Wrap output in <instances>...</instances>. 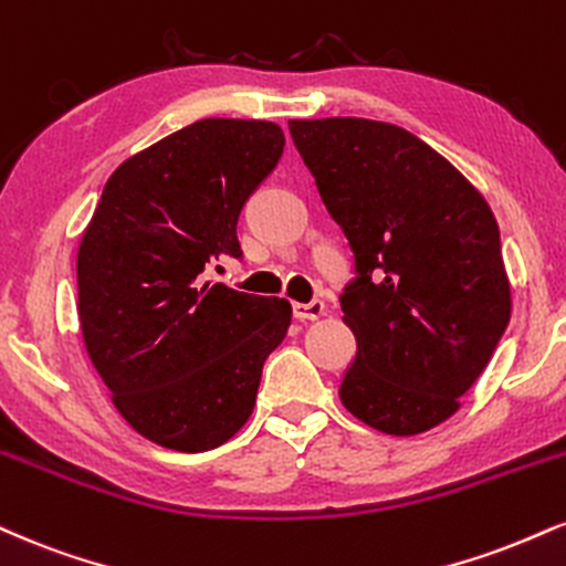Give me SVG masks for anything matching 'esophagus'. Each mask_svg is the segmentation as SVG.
<instances>
[{
  "label": "esophagus",
  "instance_id": "34e87169",
  "mask_svg": "<svg viewBox=\"0 0 566 566\" xmlns=\"http://www.w3.org/2000/svg\"><path fill=\"white\" fill-rule=\"evenodd\" d=\"M292 316L297 322H316V318L324 316V303L311 301V303H292Z\"/></svg>",
  "mask_w": 566,
  "mask_h": 566
}]
</instances>
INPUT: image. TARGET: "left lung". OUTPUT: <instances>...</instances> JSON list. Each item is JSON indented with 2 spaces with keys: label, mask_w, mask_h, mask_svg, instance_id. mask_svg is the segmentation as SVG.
<instances>
[{
  "label": "left lung",
  "mask_w": 566,
  "mask_h": 566,
  "mask_svg": "<svg viewBox=\"0 0 566 566\" xmlns=\"http://www.w3.org/2000/svg\"><path fill=\"white\" fill-rule=\"evenodd\" d=\"M290 134L356 258L339 305L358 350L339 400L379 432L432 430L459 411L512 316L493 210L400 126L290 120Z\"/></svg>",
  "instance_id": "8db88e82"
}]
</instances>
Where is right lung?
<instances>
[{
	"label": "right lung",
	"instance_id": "add662e5",
	"mask_svg": "<svg viewBox=\"0 0 566 566\" xmlns=\"http://www.w3.org/2000/svg\"><path fill=\"white\" fill-rule=\"evenodd\" d=\"M282 153L269 120H197L120 163L81 237L86 353L120 417L163 448L200 453L234 438L287 335L284 297L202 276L221 255L242 258L237 221Z\"/></svg>",
	"mask_w": 566,
	"mask_h": 566
}]
</instances>
